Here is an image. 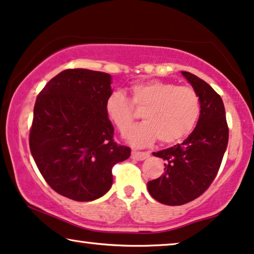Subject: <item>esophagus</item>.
<instances>
[{
    "label": "esophagus",
    "instance_id": "obj_1",
    "mask_svg": "<svg viewBox=\"0 0 254 254\" xmlns=\"http://www.w3.org/2000/svg\"><path fill=\"white\" fill-rule=\"evenodd\" d=\"M131 157L134 160H145V159L150 157V153L148 152H140V151H132V153H131Z\"/></svg>",
    "mask_w": 254,
    "mask_h": 254
}]
</instances>
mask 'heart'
Masks as SVG:
<instances>
[{
	"label": "heart",
	"instance_id": "obj_1",
	"mask_svg": "<svg viewBox=\"0 0 254 254\" xmlns=\"http://www.w3.org/2000/svg\"><path fill=\"white\" fill-rule=\"evenodd\" d=\"M130 101L122 92L111 93L104 104L109 120L125 133L141 110L144 122L127 133L136 146H145L157 139L161 144H174L191 132L201 114L198 94L189 86L148 80L130 88Z\"/></svg>",
	"mask_w": 254,
	"mask_h": 254
}]
</instances>
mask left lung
<instances>
[{
	"mask_svg": "<svg viewBox=\"0 0 254 254\" xmlns=\"http://www.w3.org/2000/svg\"><path fill=\"white\" fill-rule=\"evenodd\" d=\"M181 73L198 94L201 114L184 143L153 153L164 159L165 168L160 178L147 182V189L154 200L167 205L188 203L210 187L229 140L222 97L200 77Z\"/></svg>",
	"mask_w": 254,
	"mask_h": 254,
	"instance_id": "obj_1",
	"label": "left lung"
}]
</instances>
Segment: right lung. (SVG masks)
<instances>
[{
    "label": "right lung",
    "instance_id": "1",
    "mask_svg": "<svg viewBox=\"0 0 254 254\" xmlns=\"http://www.w3.org/2000/svg\"><path fill=\"white\" fill-rule=\"evenodd\" d=\"M109 74L84 68L63 70L37 96L29 134L30 151L53 190L87 202L113 185L114 165L130 147L114 140L104 104L113 93Z\"/></svg>",
    "mask_w": 254,
    "mask_h": 254
}]
</instances>
